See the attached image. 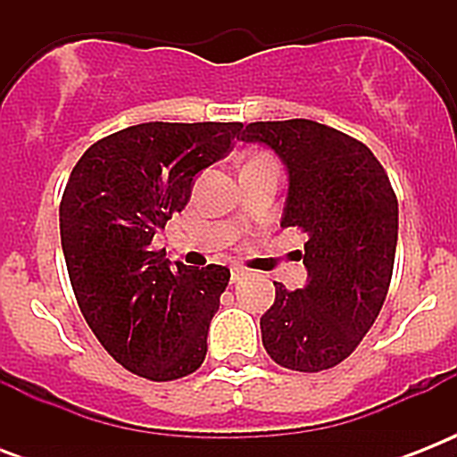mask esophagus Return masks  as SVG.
<instances>
[{
    "label": "esophagus",
    "instance_id": "34e87169",
    "mask_svg": "<svg viewBox=\"0 0 457 457\" xmlns=\"http://www.w3.org/2000/svg\"><path fill=\"white\" fill-rule=\"evenodd\" d=\"M246 278V270L244 268H239V265H235V268H229V279H232V285H237L239 279Z\"/></svg>",
    "mask_w": 457,
    "mask_h": 457
}]
</instances>
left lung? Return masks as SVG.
I'll return each instance as SVG.
<instances>
[{"instance_id": "8db88e82", "label": "left lung", "mask_w": 457, "mask_h": 457, "mask_svg": "<svg viewBox=\"0 0 457 457\" xmlns=\"http://www.w3.org/2000/svg\"><path fill=\"white\" fill-rule=\"evenodd\" d=\"M244 142L263 145L285 163L282 228L308 235V279L261 318L263 346L282 368L320 372L339 365L375 325L389 292L398 239V201L375 154L315 120L251 123Z\"/></svg>"}]
</instances>
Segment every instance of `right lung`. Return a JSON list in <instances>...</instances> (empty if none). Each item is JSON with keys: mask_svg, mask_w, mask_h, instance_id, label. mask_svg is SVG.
Masks as SVG:
<instances>
[{"mask_svg": "<svg viewBox=\"0 0 457 457\" xmlns=\"http://www.w3.org/2000/svg\"><path fill=\"white\" fill-rule=\"evenodd\" d=\"M242 123H142L92 145L61 199V246L82 315L135 375L170 382L201 368L229 282L225 265L170 263L154 237L229 152Z\"/></svg>", "mask_w": 457, "mask_h": 457, "instance_id": "1", "label": "right lung"}]
</instances>
